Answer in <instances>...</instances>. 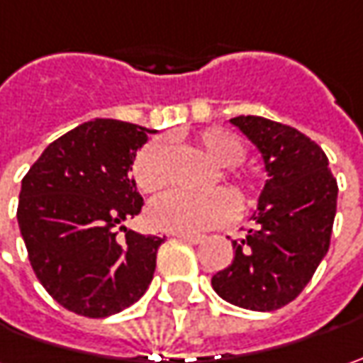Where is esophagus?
Segmentation results:
<instances>
[{
    "mask_svg": "<svg viewBox=\"0 0 363 363\" xmlns=\"http://www.w3.org/2000/svg\"><path fill=\"white\" fill-rule=\"evenodd\" d=\"M174 238H179L182 242H189V244H201L205 240L203 235H193V233H174Z\"/></svg>",
    "mask_w": 363,
    "mask_h": 363,
    "instance_id": "obj_1",
    "label": "esophagus"
}]
</instances>
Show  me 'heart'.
<instances>
[{"label": "heart", "mask_w": 363, "mask_h": 363, "mask_svg": "<svg viewBox=\"0 0 363 363\" xmlns=\"http://www.w3.org/2000/svg\"><path fill=\"white\" fill-rule=\"evenodd\" d=\"M201 152L219 168H233L244 160L242 142L228 132L207 130L197 140ZM233 195L245 197L252 182L240 174H228ZM134 182L142 193H158L166 182V144L154 140L138 152L134 160ZM233 215V199L225 191L209 193H168L148 207V221L156 229L170 233H201L225 223Z\"/></svg>", "instance_id": "heart-1"}]
</instances>
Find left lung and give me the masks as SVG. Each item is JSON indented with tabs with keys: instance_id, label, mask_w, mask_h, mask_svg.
Here are the masks:
<instances>
[{
	"instance_id": "obj_1",
	"label": "left lung",
	"mask_w": 363,
	"mask_h": 363,
	"mask_svg": "<svg viewBox=\"0 0 363 363\" xmlns=\"http://www.w3.org/2000/svg\"><path fill=\"white\" fill-rule=\"evenodd\" d=\"M258 148L268 181L252 219L258 223L233 245V260L211 278L231 305L276 311L294 301L329 250L337 181L325 152L291 125L258 116L229 119Z\"/></svg>"
}]
</instances>
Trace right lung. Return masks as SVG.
I'll list each match as a JSON object with an SVG mask.
<instances>
[{
    "instance_id": "1",
    "label": "right lung",
    "mask_w": 363,
    "mask_h": 363,
    "mask_svg": "<svg viewBox=\"0 0 363 363\" xmlns=\"http://www.w3.org/2000/svg\"><path fill=\"white\" fill-rule=\"evenodd\" d=\"M148 134L156 130L91 119L55 140L22 181L18 225L30 264L46 292L77 315H116L154 278L164 238L123 225L144 205L130 170Z\"/></svg>"
}]
</instances>
